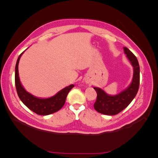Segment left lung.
I'll list each match as a JSON object with an SVG mask.
<instances>
[{"instance_id": "8db88e82", "label": "left lung", "mask_w": 158, "mask_h": 158, "mask_svg": "<svg viewBox=\"0 0 158 158\" xmlns=\"http://www.w3.org/2000/svg\"><path fill=\"white\" fill-rule=\"evenodd\" d=\"M123 49L134 67L132 81L126 90L116 96H109L100 88H94L97 93L96 100L94 104V107L96 111L104 115H114L122 111L135 98L139 88L140 67L138 60L127 48H124Z\"/></svg>"}]
</instances>
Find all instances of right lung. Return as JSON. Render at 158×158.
Instances as JSON below:
<instances>
[{
    "label": "right lung",
    "mask_w": 158,
    "mask_h": 158,
    "mask_svg": "<svg viewBox=\"0 0 158 158\" xmlns=\"http://www.w3.org/2000/svg\"><path fill=\"white\" fill-rule=\"evenodd\" d=\"M23 53V52L19 56L18 60H17L15 73V88L19 99L29 109H31L32 111L38 114V115H48L57 112L60 109H61L64 105L67 95L70 90L73 87H75V85L72 84L66 87V88L62 89L61 91H60L56 95L51 97V98L45 99L36 98L23 89L19 81L18 64L20 57Z\"/></svg>",
    "instance_id": "obj_1"
}]
</instances>
